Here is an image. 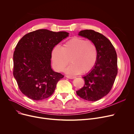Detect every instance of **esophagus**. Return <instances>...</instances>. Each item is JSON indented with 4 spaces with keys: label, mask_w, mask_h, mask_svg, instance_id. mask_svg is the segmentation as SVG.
Masks as SVG:
<instances>
[{
    "label": "esophagus",
    "mask_w": 134,
    "mask_h": 134,
    "mask_svg": "<svg viewBox=\"0 0 134 134\" xmlns=\"http://www.w3.org/2000/svg\"><path fill=\"white\" fill-rule=\"evenodd\" d=\"M67 78L68 79H75L76 77L74 76H71V75H66V76Z\"/></svg>",
    "instance_id": "esophagus-1"
}]
</instances>
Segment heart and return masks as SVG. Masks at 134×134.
<instances>
[{
    "mask_svg": "<svg viewBox=\"0 0 134 134\" xmlns=\"http://www.w3.org/2000/svg\"><path fill=\"white\" fill-rule=\"evenodd\" d=\"M51 55L55 70L62 71L70 61L72 63L66 68L65 72L68 74L76 75L92 71L97 63L98 52L92 41L74 37L67 41L62 48L55 46Z\"/></svg>",
    "mask_w": 134,
    "mask_h": 134,
    "instance_id": "heart-1",
    "label": "heart"
}]
</instances>
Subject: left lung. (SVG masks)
<instances>
[{"label": "left lung", "instance_id": "1", "mask_svg": "<svg viewBox=\"0 0 134 134\" xmlns=\"http://www.w3.org/2000/svg\"><path fill=\"white\" fill-rule=\"evenodd\" d=\"M78 35L94 43L98 56L94 68L82 77L85 85L76 92L83 99L97 101L107 95L114 85L118 72L117 53L111 42L99 32L84 30Z\"/></svg>", "mask_w": 134, "mask_h": 134}]
</instances>
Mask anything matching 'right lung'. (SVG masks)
I'll return each mask as SVG.
<instances>
[{
    "label": "right lung",
    "mask_w": 134,
    "mask_h": 134,
    "mask_svg": "<svg viewBox=\"0 0 134 134\" xmlns=\"http://www.w3.org/2000/svg\"><path fill=\"white\" fill-rule=\"evenodd\" d=\"M66 31L39 29L21 38L13 53V74L21 92L34 100L51 96L64 75L51 67L53 48L69 36Z\"/></svg>",
    "instance_id": "1"
}]
</instances>
